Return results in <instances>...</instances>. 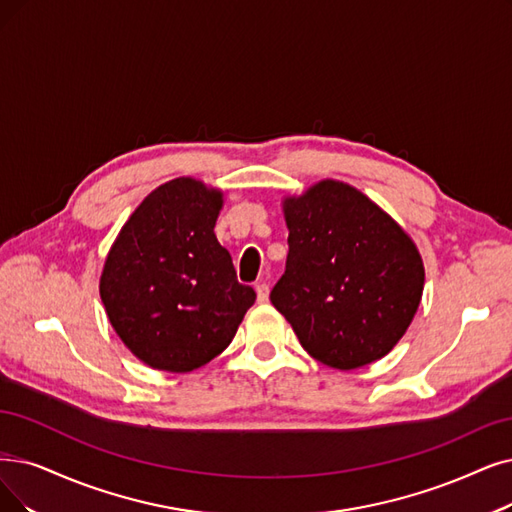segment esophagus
I'll list each match as a JSON object with an SVG mask.
<instances>
[{
    "mask_svg": "<svg viewBox=\"0 0 512 512\" xmlns=\"http://www.w3.org/2000/svg\"><path fill=\"white\" fill-rule=\"evenodd\" d=\"M256 294H258V302H267L269 300V285L264 281L256 283Z\"/></svg>",
    "mask_w": 512,
    "mask_h": 512,
    "instance_id": "obj_1",
    "label": "esophagus"
}]
</instances>
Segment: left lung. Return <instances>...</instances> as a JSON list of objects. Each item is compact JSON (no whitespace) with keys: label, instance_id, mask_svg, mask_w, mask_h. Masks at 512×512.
<instances>
[{"label":"left lung","instance_id":"obj_1","mask_svg":"<svg viewBox=\"0 0 512 512\" xmlns=\"http://www.w3.org/2000/svg\"><path fill=\"white\" fill-rule=\"evenodd\" d=\"M283 216L290 252L271 302L302 349L342 372L391 353L424 290L412 237L370 197L332 178L285 197Z\"/></svg>","mask_w":512,"mask_h":512}]
</instances>
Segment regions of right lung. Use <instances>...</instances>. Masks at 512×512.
Masks as SVG:
<instances>
[{"instance_id":"obj_1","label":"right lung","mask_w":512,"mask_h":512,"mask_svg":"<svg viewBox=\"0 0 512 512\" xmlns=\"http://www.w3.org/2000/svg\"><path fill=\"white\" fill-rule=\"evenodd\" d=\"M222 203L220 189L174 178L142 199L107 254L98 285L107 317L153 370L210 363L256 300L214 235Z\"/></svg>"}]
</instances>
